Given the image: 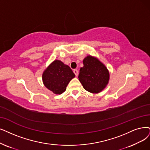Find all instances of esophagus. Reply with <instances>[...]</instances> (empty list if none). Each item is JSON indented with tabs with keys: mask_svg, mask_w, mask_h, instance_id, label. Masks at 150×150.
I'll use <instances>...</instances> for the list:
<instances>
[{
	"mask_svg": "<svg viewBox=\"0 0 150 150\" xmlns=\"http://www.w3.org/2000/svg\"><path fill=\"white\" fill-rule=\"evenodd\" d=\"M73 72L75 74V75L77 76V75H78V71H77V69H74L73 70Z\"/></svg>",
	"mask_w": 150,
	"mask_h": 150,
	"instance_id": "34e87169",
	"label": "esophagus"
}]
</instances>
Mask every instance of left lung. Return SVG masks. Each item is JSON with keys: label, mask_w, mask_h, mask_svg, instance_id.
<instances>
[{"label": "left lung", "mask_w": 150, "mask_h": 150, "mask_svg": "<svg viewBox=\"0 0 150 150\" xmlns=\"http://www.w3.org/2000/svg\"><path fill=\"white\" fill-rule=\"evenodd\" d=\"M78 78L87 91L98 93L104 90L110 80V73L106 66L95 57L88 55L83 59Z\"/></svg>", "instance_id": "8db88e82"}]
</instances>
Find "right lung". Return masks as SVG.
Wrapping results in <instances>:
<instances>
[{"mask_svg":"<svg viewBox=\"0 0 150 150\" xmlns=\"http://www.w3.org/2000/svg\"><path fill=\"white\" fill-rule=\"evenodd\" d=\"M75 74L69 66L55 59L43 72L42 81L45 87L56 95L63 93Z\"/></svg>","mask_w":150,"mask_h":150,"instance_id":"add662e5","label":"right lung"}]
</instances>
